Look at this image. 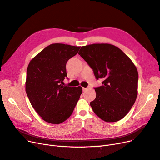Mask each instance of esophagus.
<instances>
[{
	"label": "esophagus",
	"mask_w": 160,
	"mask_h": 160,
	"mask_svg": "<svg viewBox=\"0 0 160 160\" xmlns=\"http://www.w3.org/2000/svg\"><path fill=\"white\" fill-rule=\"evenodd\" d=\"M88 89V88H83V91H87Z\"/></svg>",
	"instance_id": "obj_1"
}]
</instances>
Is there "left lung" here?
Wrapping results in <instances>:
<instances>
[{"label":"left lung","mask_w":160,"mask_h":160,"mask_svg":"<svg viewBox=\"0 0 160 160\" xmlns=\"http://www.w3.org/2000/svg\"><path fill=\"white\" fill-rule=\"evenodd\" d=\"M79 55L93 69L102 84L95 88L92 109L106 122L123 119L138 96V72L132 61L118 47L108 43L83 46Z\"/></svg>","instance_id":"8db88e82"}]
</instances>
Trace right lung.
Listing matches in <instances>:
<instances>
[{
  "label": "right lung",
  "mask_w": 160,
  "mask_h": 160,
  "mask_svg": "<svg viewBox=\"0 0 160 160\" xmlns=\"http://www.w3.org/2000/svg\"><path fill=\"white\" fill-rule=\"evenodd\" d=\"M81 47L54 43L45 47L30 61L25 90L36 112L45 122L59 124L68 119L82 93L81 86H63L66 63Z\"/></svg>",
  "instance_id": "obj_1"
}]
</instances>
